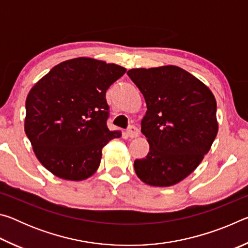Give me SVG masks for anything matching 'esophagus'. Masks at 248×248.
<instances>
[{"label":"esophagus","instance_id":"esophagus-1","mask_svg":"<svg viewBox=\"0 0 248 248\" xmlns=\"http://www.w3.org/2000/svg\"><path fill=\"white\" fill-rule=\"evenodd\" d=\"M127 136L129 138H131V139L137 138L139 136V129H138L136 125H130V127L127 129Z\"/></svg>","mask_w":248,"mask_h":248}]
</instances>
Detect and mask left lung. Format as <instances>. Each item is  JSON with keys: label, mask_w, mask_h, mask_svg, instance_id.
<instances>
[{"label": "left lung", "mask_w": 248, "mask_h": 248, "mask_svg": "<svg viewBox=\"0 0 248 248\" xmlns=\"http://www.w3.org/2000/svg\"><path fill=\"white\" fill-rule=\"evenodd\" d=\"M143 94L148 110L141 132L150 144L134 170L150 186L170 187L194 171L215 141L219 124L211 90L176 65L129 70Z\"/></svg>", "instance_id": "obj_1"}]
</instances>
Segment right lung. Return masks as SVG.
<instances>
[{
  "label": "right lung",
  "mask_w": 248,
  "mask_h": 248,
  "mask_svg": "<svg viewBox=\"0 0 248 248\" xmlns=\"http://www.w3.org/2000/svg\"><path fill=\"white\" fill-rule=\"evenodd\" d=\"M127 69L79 57L57 64L29 91L25 132L38 161L59 178L95 174L102 150L121 131L107 128L106 91Z\"/></svg>",
  "instance_id": "1"
}]
</instances>
